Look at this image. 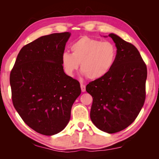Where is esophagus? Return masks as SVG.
Returning a JSON list of instances; mask_svg holds the SVG:
<instances>
[{"label":"esophagus","mask_w":159,"mask_h":159,"mask_svg":"<svg viewBox=\"0 0 159 159\" xmlns=\"http://www.w3.org/2000/svg\"><path fill=\"white\" fill-rule=\"evenodd\" d=\"M80 86H81V91H82V92H85V85H84V84H81Z\"/></svg>","instance_id":"1"}]
</instances>
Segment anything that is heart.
Segmentation results:
<instances>
[{"instance_id": "b5f03b06", "label": "heart", "mask_w": 159, "mask_h": 159, "mask_svg": "<svg viewBox=\"0 0 159 159\" xmlns=\"http://www.w3.org/2000/svg\"><path fill=\"white\" fill-rule=\"evenodd\" d=\"M72 53L64 52L61 64L67 75L73 76L80 63L81 73L89 80L103 78L112 68L116 58V48L109 41H101L84 36L71 46Z\"/></svg>"}]
</instances>
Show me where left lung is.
Segmentation results:
<instances>
[{
    "instance_id": "8db88e82",
    "label": "left lung",
    "mask_w": 159,
    "mask_h": 159,
    "mask_svg": "<svg viewBox=\"0 0 159 159\" xmlns=\"http://www.w3.org/2000/svg\"><path fill=\"white\" fill-rule=\"evenodd\" d=\"M109 36L117 48L114 64L103 78L89 83L86 91L93 98L91 121L101 131L115 133L129 127L141 111L147 70L135 46L113 33Z\"/></svg>"
}]
</instances>
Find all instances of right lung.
<instances>
[{"mask_svg": "<svg viewBox=\"0 0 159 159\" xmlns=\"http://www.w3.org/2000/svg\"><path fill=\"white\" fill-rule=\"evenodd\" d=\"M70 35L51 34L22 47L11 72L14 108L28 126L44 135L66 127L81 93L79 81L64 73L61 64Z\"/></svg>", "mask_w": 159, "mask_h": 159, "instance_id": "1", "label": "right lung"}]
</instances>
